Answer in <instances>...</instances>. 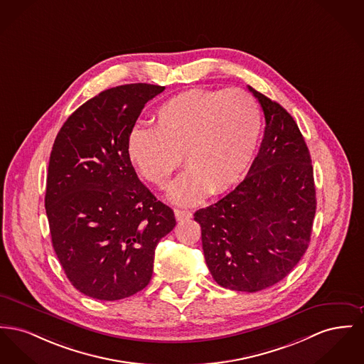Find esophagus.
Masks as SVG:
<instances>
[{"label":"esophagus","instance_id":"obj_1","mask_svg":"<svg viewBox=\"0 0 364 364\" xmlns=\"http://www.w3.org/2000/svg\"><path fill=\"white\" fill-rule=\"evenodd\" d=\"M174 215H176V220H177V221H183V220L191 218V217H193V213H191V212H188V210L174 209Z\"/></svg>","mask_w":364,"mask_h":364}]
</instances>
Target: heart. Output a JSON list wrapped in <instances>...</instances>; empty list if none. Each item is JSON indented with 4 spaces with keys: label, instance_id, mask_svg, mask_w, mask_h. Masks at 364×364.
<instances>
[{
    "label": "heart",
    "instance_id": "heart-1",
    "mask_svg": "<svg viewBox=\"0 0 364 364\" xmlns=\"http://www.w3.org/2000/svg\"><path fill=\"white\" fill-rule=\"evenodd\" d=\"M154 128L134 127L127 154L141 176L159 188L187 165L169 191L173 203L190 206L208 193L230 190L247 171L261 133V111L240 89H190L156 108Z\"/></svg>",
    "mask_w": 364,
    "mask_h": 364
}]
</instances>
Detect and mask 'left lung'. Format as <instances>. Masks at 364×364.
<instances>
[{"instance_id": "obj_1", "label": "left lung", "mask_w": 364, "mask_h": 364, "mask_svg": "<svg viewBox=\"0 0 364 364\" xmlns=\"http://www.w3.org/2000/svg\"><path fill=\"white\" fill-rule=\"evenodd\" d=\"M265 130L247 176L193 214L214 280L255 293L286 278L308 249L316 212L309 150L293 117L252 86Z\"/></svg>"}]
</instances>
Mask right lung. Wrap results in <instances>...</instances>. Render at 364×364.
<instances>
[{"instance_id": "obj_1", "label": "right lung", "mask_w": 364, "mask_h": 364, "mask_svg": "<svg viewBox=\"0 0 364 364\" xmlns=\"http://www.w3.org/2000/svg\"><path fill=\"white\" fill-rule=\"evenodd\" d=\"M164 90L150 84L103 90L55 139L45 193L52 245L71 284L87 297L115 301L143 290L156 245L176 225L127 154L141 109Z\"/></svg>"}]
</instances>
